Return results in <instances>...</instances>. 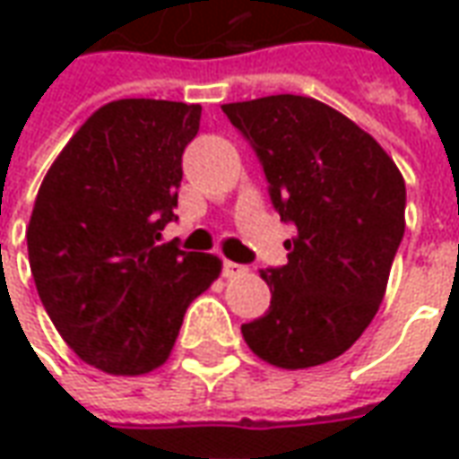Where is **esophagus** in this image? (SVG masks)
<instances>
[{"mask_svg":"<svg viewBox=\"0 0 459 459\" xmlns=\"http://www.w3.org/2000/svg\"><path fill=\"white\" fill-rule=\"evenodd\" d=\"M246 273H248L246 265L233 263V260H223V275H226V278H240V275H246Z\"/></svg>","mask_w":459,"mask_h":459,"instance_id":"1","label":"esophagus"}]
</instances>
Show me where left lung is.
Listing matches in <instances>:
<instances>
[{"mask_svg": "<svg viewBox=\"0 0 459 459\" xmlns=\"http://www.w3.org/2000/svg\"><path fill=\"white\" fill-rule=\"evenodd\" d=\"M258 154L273 206L295 223L288 265L268 268L270 307L243 339L280 368L337 359L384 299L405 230V181L356 122L305 95L223 105Z\"/></svg>", "mask_w": 459, "mask_h": 459, "instance_id": "left-lung-1", "label": "left lung"}]
</instances>
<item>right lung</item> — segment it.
<instances>
[{"mask_svg": "<svg viewBox=\"0 0 459 459\" xmlns=\"http://www.w3.org/2000/svg\"><path fill=\"white\" fill-rule=\"evenodd\" d=\"M199 120L201 105L108 103L41 181L26 229L36 290L65 344L105 374L164 364L191 299L219 278L216 255L161 243Z\"/></svg>", "mask_w": 459, "mask_h": 459, "instance_id": "obj_1", "label": "right lung"}]
</instances>
